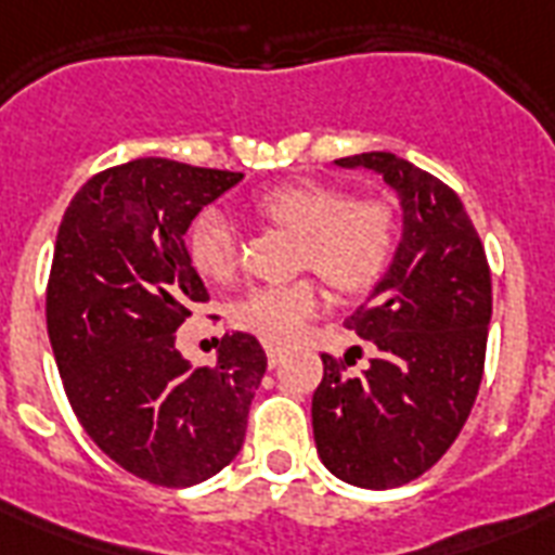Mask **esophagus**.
Here are the masks:
<instances>
[{
	"label": "esophagus",
	"mask_w": 555,
	"mask_h": 555,
	"mask_svg": "<svg viewBox=\"0 0 555 555\" xmlns=\"http://www.w3.org/2000/svg\"><path fill=\"white\" fill-rule=\"evenodd\" d=\"M264 351H268V365L270 369H276L279 363H282V357H285V351L279 346H264Z\"/></svg>",
	"instance_id": "34e87169"
}]
</instances>
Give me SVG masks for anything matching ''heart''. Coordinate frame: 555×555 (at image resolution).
<instances>
[{"label": "heart", "instance_id": "heart-1", "mask_svg": "<svg viewBox=\"0 0 555 555\" xmlns=\"http://www.w3.org/2000/svg\"><path fill=\"white\" fill-rule=\"evenodd\" d=\"M256 212L299 235L302 268L317 270L334 287L357 294L383 276L395 250V212L377 198H346L334 186L282 184L261 192ZM192 268L201 276L227 282L238 264L230 218L218 209L195 216L186 233ZM325 308L313 279L294 285L253 287L233 308V322L256 337L287 346Z\"/></svg>", "mask_w": 555, "mask_h": 555}]
</instances>
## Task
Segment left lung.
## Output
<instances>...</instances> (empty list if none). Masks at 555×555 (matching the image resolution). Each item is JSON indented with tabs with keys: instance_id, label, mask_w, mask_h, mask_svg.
Returning a JSON list of instances; mask_svg holds the SVG:
<instances>
[{
	"instance_id": "left-lung-1",
	"label": "left lung",
	"mask_w": 555,
	"mask_h": 555,
	"mask_svg": "<svg viewBox=\"0 0 555 555\" xmlns=\"http://www.w3.org/2000/svg\"><path fill=\"white\" fill-rule=\"evenodd\" d=\"M334 164L383 176L403 207V238L386 276L346 320L379 354L360 377L322 354L313 440L337 478L391 490L438 464L473 412L492 317L490 264L443 181L391 152Z\"/></svg>"
}]
</instances>
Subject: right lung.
<instances>
[{"mask_svg": "<svg viewBox=\"0 0 555 555\" xmlns=\"http://www.w3.org/2000/svg\"><path fill=\"white\" fill-rule=\"evenodd\" d=\"M242 172L167 158L103 169L74 195L54 244L46 320L77 421L126 473L192 487L244 443L268 357L253 334H227L218 363L192 369L176 348L209 294L184 235Z\"/></svg>", "mask_w": 555, "mask_h": 555, "instance_id": "add662e5", "label": "right lung"}]
</instances>
